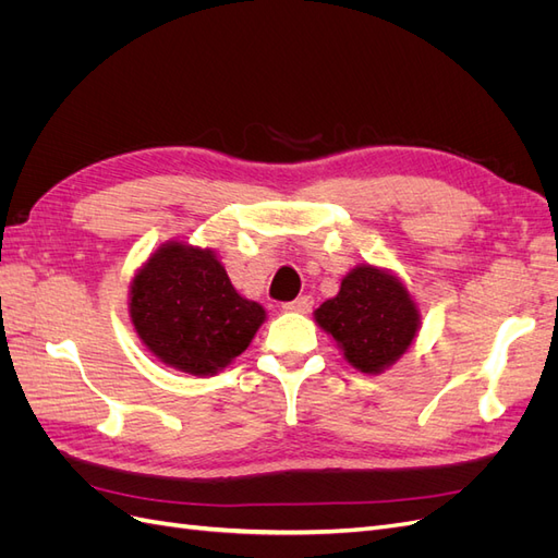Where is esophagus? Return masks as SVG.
<instances>
[{
	"label": "esophagus",
	"instance_id": "1",
	"mask_svg": "<svg viewBox=\"0 0 558 558\" xmlns=\"http://www.w3.org/2000/svg\"><path fill=\"white\" fill-rule=\"evenodd\" d=\"M312 307H314V298L312 295H300L293 302H286V305H283L286 312H300V314L312 312Z\"/></svg>",
	"mask_w": 558,
	"mask_h": 558
}]
</instances>
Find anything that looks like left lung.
Returning a JSON list of instances; mask_svg holds the SVG:
<instances>
[{
	"label": "left lung",
	"instance_id": "1",
	"mask_svg": "<svg viewBox=\"0 0 558 558\" xmlns=\"http://www.w3.org/2000/svg\"><path fill=\"white\" fill-rule=\"evenodd\" d=\"M314 318L365 375L391 367L412 347L421 326L416 302L404 283L367 263L351 269L340 293L326 300Z\"/></svg>",
	"mask_w": 558,
	"mask_h": 558
}]
</instances>
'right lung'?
<instances>
[{
	"label": "right lung",
	"mask_w": 558,
	"mask_h": 558,
	"mask_svg": "<svg viewBox=\"0 0 558 558\" xmlns=\"http://www.w3.org/2000/svg\"><path fill=\"white\" fill-rule=\"evenodd\" d=\"M130 318L146 349L181 373L216 375L251 344L265 320L242 298L211 248L167 242L130 283Z\"/></svg>",
	"instance_id": "add662e5"
}]
</instances>
